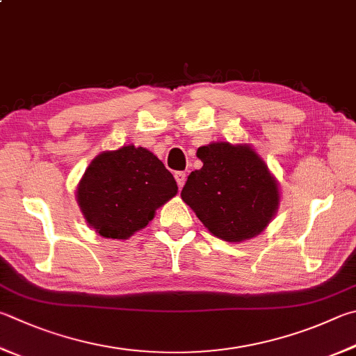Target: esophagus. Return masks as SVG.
I'll return each instance as SVG.
<instances>
[{
  "instance_id": "34e87169",
  "label": "esophagus",
  "mask_w": 356,
  "mask_h": 356,
  "mask_svg": "<svg viewBox=\"0 0 356 356\" xmlns=\"http://www.w3.org/2000/svg\"><path fill=\"white\" fill-rule=\"evenodd\" d=\"M174 177H176V182H177V185H179V188H182V186L185 185L186 174L182 172V171H177L176 174H174Z\"/></svg>"
}]
</instances>
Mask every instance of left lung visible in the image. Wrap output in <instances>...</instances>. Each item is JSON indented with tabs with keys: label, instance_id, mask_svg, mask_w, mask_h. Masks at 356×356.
<instances>
[{
	"label": "left lung",
	"instance_id": "1",
	"mask_svg": "<svg viewBox=\"0 0 356 356\" xmlns=\"http://www.w3.org/2000/svg\"><path fill=\"white\" fill-rule=\"evenodd\" d=\"M202 161L184 186L182 200L211 235L250 240L268 227L280 205L279 182L250 145L213 141L196 152Z\"/></svg>",
	"mask_w": 356,
	"mask_h": 356
}]
</instances>
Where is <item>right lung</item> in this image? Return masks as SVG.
Listing matches in <instances>:
<instances>
[{
  "label": "right lung",
  "mask_w": 356,
  "mask_h": 356,
  "mask_svg": "<svg viewBox=\"0 0 356 356\" xmlns=\"http://www.w3.org/2000/svg\"><path fill=\"white\" fill-rule=\"evenodd\" d=\"M177 184L146 147L121 146L96 156L76 188L87 224L111 240H127L145 229L156 210L177 195Z\"/></svg>",
  "instance_id": "right-lung-1"
}]
</instances>
